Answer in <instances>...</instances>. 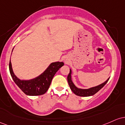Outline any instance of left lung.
Returning a JSON list of instances; mask_svg holds the SVG:
<instances>
[{"label": "left lung", "instance_id": "8db88e82", "mask_svg": "<svg viewBox=\"0 0 125 125\" xmlns=\"http://www.w3.org/2000/svg\"><path fill=\"white\" fill-rule=\"evenodd\" d=\"M71 74H72V71L71 69H70V73L68 74V77H67V80H68V84L70 85V87L71 89L72 92L75 94V95L81 97H88L93 96V95L95 94L97 92H99L100 90L103 88L109 81V77L106 81H104L103 83L97 85V86L93 87H90L89 89H80V88L77 87L75 84L73 83L72 81V78H71Z\"/></svg>", "mask_w": 125, "mask_h": 125}]
</instances>
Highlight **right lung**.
Listing matches in <instances>:
<instances>
[{"instance_id": "1", "label": "right lung", "mask_w": 125, "mask_h": 125, "mask_svg": "<svg viewBox=\"0 0 125 125\" xmlns=\"http://www.w3.org/2000/svg\"><path fill=\"white\" fill-rule=\"evenodd\" d=\"M63 65V62H52L42 73L30 80H21L16 77L12 69L10 60L9 66L10 73L14 82L23 93L28 96H40L47 92L54 75Z\"/></svg>"}]
</instances>
